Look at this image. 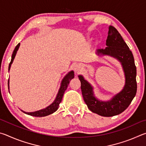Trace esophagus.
<instances>
[{
    "mask_svg": "<svg viewBox=\"0 0 146 146\" xmlns=\"http://www.w3.org/2000/svg\"><path fill=\"white\" fill-rule=\"evenodd\" d=\"M74 70L76 73H80L82 70V65L81 64H76L74 66Z\"/></svg>",
    "mask_w": 146,
    "mask_h": 146,
    "instance_id": "esophagus-1",
    "label": "esophagus"
}]
</instances>
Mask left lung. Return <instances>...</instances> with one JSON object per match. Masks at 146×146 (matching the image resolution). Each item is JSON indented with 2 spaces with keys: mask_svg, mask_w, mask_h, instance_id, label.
Listing matches in <instances>:
<instances>
[{
  "mask_svg": "<svg viewBox=\"0 0 146 146\" xmlns=\"http://www.w3.org/2000/svg\"><path fill=\"white\" fill-rule=\"evenodd\" d=\"M105 49H97L98 55L115 58L122 64L125 75V85L122 90L108 101H102L95 97L93 88L82 75H78L82 94L89 110L103 117H113L126 110L137 93V68L134 57L122 36L113 26L109 27Z\"/></svg>",
  "mask_w": 146,
  "mask_h": 146,
  "instance_id": "left-lung-1",
  "label": "left lung"
}]
</instances>
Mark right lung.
Returning <instances> with one entry per match:
<instances>
[{"label":"right lung","instance_id":"obj_1","mask_svg":"<svg viewBox=\"0 0 146 146\" xmlns=\"http://www.w3.org/2000/svg\"><path fill=\"white\" fill-rule=\"evenodd\" d=\"M19 46H20V43L17 44V46L15 47V49H14L13 54H12L11 60L10 63H9V68H8L9 71V70H10L11 64L13 63L14 58H15V57L17 51H18ZM73 78H74V71H71L70 72H69L67 75L64 76V78L62 79V82H61V85H60V89H59L58 94H57V95H56L55 100L53 101V102L51 104L48 106L47 108L42 109V110L36 111H34V112H25L23 110H21V111L23 112H24V113H26V114H27V115L33 116V117H46V116H48L49 115L52 114V113L55 112L56 111L58 110L59 104H60V103L62 101V99L64 93V92H65V91L66 90V89H67L69 84H70V80H71V79H73ZM8 90H9V80H8Z\"/></svg>","mask_w":146,"mask_h":146}]
</instances>
